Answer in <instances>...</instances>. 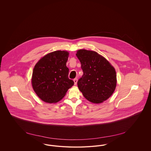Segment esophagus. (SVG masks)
<instances>
[{"label":"esophagus","instance_id":"obj_1","mask_svg":"<svg viewBox=\"0 0 151 151\" xmlns=\"http://www.w3.org/2000/svg\"><path fill=\"white\" fill-rule=\"evenodd\" d=\"M73 81H74V84L75 85H76L77 84V82H78V79H73Z\"/></svg>","mask_w":151,"mask_h":151}]
</instances>
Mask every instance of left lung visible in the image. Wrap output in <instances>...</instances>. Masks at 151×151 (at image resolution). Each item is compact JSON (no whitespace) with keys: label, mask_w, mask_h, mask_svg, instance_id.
Instances as JSON below:
<instances>
[{"label":"left lung","mask_w":151,"mask_h":151,"mask_svg":"<svg viewBox=\"0 0 151 151\" xmlns=\"http://www.w3.org/2000/svg\"><path fill=\"white\" fill-rule=\"evenodd\" d=\"M76 55L83 71L78 81L79 90L86 100L92 103L100 104L108 100L116 85L114 67L94 51L79 50Z\"/></svg>","instance_id":"left-lung-1"}]
</instances>
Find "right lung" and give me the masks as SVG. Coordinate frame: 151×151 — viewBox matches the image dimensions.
Segmentation results:
<instances>
[{
    "instance_id": "add662e5",
    "label": "right lung",
    "mask_w": 151,
    "mask_h": 151,
    "mask_svg": "<svg viewBox=\"0 0 151 151\" xmlns=\"http://www.w3.org/2000/svg\"><path fill=\"white\" fill-rule=\"evenodd\" d=\"M68 56L67 51H55L45 55L35 65L32 84L35 93L44 102L59 101L74 84L68 78L69 69L66 66Z\"/></svg>"
}]
</instances>
